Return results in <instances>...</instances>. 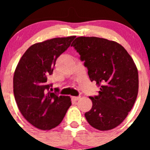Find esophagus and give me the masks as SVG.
Returning <instances> with one entry per match:
<instances>
[{"instance_id":"esophagus-1","label":"esophagus","mask_w":150,"mask_h":150,"mask_svg":"<svg viewBox=\"0 0 150 150\" xmlns=\"http://www.w3.org/2000/svg\"><path fill=\"white\" fill-rule=\"evenodd\" d=\"M81 99V96H72V101H78Z\"/></svg>"}]
</instances>
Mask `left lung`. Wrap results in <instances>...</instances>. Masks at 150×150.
Returning <instances> with one entry per match:
<instances>
[{
  "label": "left lung",
  "mask_w": 150,
  "mask_h": 150,
  "mask_svg": "<svg viewBox=\"0 0 150 150\" xmlns=\"http://www.w3.org/2000/svg\"><path fill=\"white\" fill-rule=\"evenodd\" d=\"M81 56L91 81L100 87L90 96L92 108L85 113L88 122L109 131L125 120L137 99L139 75L126 50L117 42L96 37H78L71 45Z\"/></svg>",
  "instance_id": "obj_1"
}]
</instances>
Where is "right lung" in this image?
I'll use <instances>...</instances> for the list:
<instances>
[{"mask_svg": "<svg viewBox=\"0 0 150 150\" xmlns=\"http://www.w3.org/2000/svg\"><path fill=\"white\" fill-rule=\"evenodd\" d=\"M75 36L56 38L35 43L25 51L13 75V94L23 117L40 130L59 125L70 107L68 96L53 93L47 79L53 73L57 59L66 51Z\"/></svg>", "mask_w": 150, "mask_h": 150, "instance_id": "obj_1", "label": "right lung"}]
</instances>
